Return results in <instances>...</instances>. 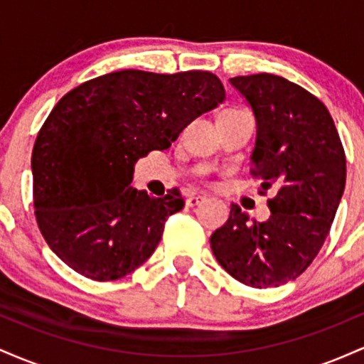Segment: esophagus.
<instances>
[{"instance_id": "1", "label": "esophagus", "mask_w": 364, "mask_h": 364, "mask_svg": "<svg viewBox=\"0 0 364 364\" xmlns=\"http://www.w3.org/2000/svg\"><path fill=\"white\" fill-rule=\"evenodd\" d=\"M202 200H203L202 195L190 193V195L186 196V205H188V207H195V205H198V203L202 202Z\"/></svg>"}]
</instances>
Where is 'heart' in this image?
<instances>
[{
  "label": "heart",
  "mask_w": 364,
  "mask_h": 364,
  "mask_svg": "<svg viewBox=\"0 0 364 364\" xmlns=\"http://www.w3.org/2000/svg\"><path fill=\"white\" fill-rule=\"evenodd\" d=\"M240 111H245V109H240V107H231V109H228L225 112H240Z\"/></svg>",
  "instance_id": "b5f03b06"
}]
</instances>
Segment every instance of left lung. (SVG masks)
<instances>
[{
	"mask_svg": "<svg viewBox=\"0 0 364 364\" xmlns=\"http://www.w3.org/2000/svg\"><path fill=\"white\" fill-rule=\"evenodd\" d=\"M231 83L257 118L253 178L270 217L250 223L237 205L210 236L217 262L250 287L294 281L318 255L346 186V154L325 104L286 78L270 73L235 77Z\"/></svg>",
	"mask_w": 364,
	"mask_h": 364,
	"instance_id": "left-lung-1",
	"label": "left lung"
}]
</instances>
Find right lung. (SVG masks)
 Returning a JSON list of instances; mask_svg holds the SVG:
<instances>
[{
    "label": "right lung",
    "instance_id": "right-lung-1",
    "mask_svg": "<svg viewBox=\"0 0 364 364\" xmlns=\"http://www.w3.org/2000/svg\"><path fill=\"white\" fill-rule=\"evenodd\" d=\"M224 97L219 78L198 70H121L63 95L32 150L34 214L49 248L92 281L139 269L185 200L178 190L156 198L132 188L133 166L152 150H168Z\"/></svg>",
    "mask_w": 364,
    "mask_h": 364
}]
</instances>
